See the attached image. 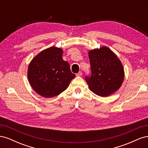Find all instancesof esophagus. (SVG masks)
<instances>
[{
  "mask_svg": "<svg viewBox=\"0 0 148 148\" xmlns=\"http://www.w3.org/2000/svg\"><path fill=\"white\" fill-rule=\"evenodd\" d=\"M76 75H77V77H81V76H82V71H79Z\"/></svg>",
  "mask_w": 148,
  "mask_h": 148,
  "instance_id": "esophagus-1",
  "label": "esophagus"
}]
</instances>
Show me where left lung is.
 <instances>
[{
  "label": "left lung",
  "mask_w": 148,
  "mask_h": 148,
  "mask_svg": "<svg viewBox=\"0 0 148 148\" xmlns=\"http://www.w3.org/2000/svg\"><path fill=\"white\" fill-rule=\"evenodd\" d=\"M91 76L85 80L89 89L101 97H107L122 86L125 71L122 62L115 53L106 46L88 52Z\"/></svg>",
  "instance_id": "left-lung-1"
}]
</instances>
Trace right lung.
<instances>
[{"mask_svg":"<svg viewBox=\"0 0 148 148\" xmlns=\"http://www.w3.org/2000/svg\"><path fill=\"white\" fill-rule=\"evenodd\" d=\"M62 55V49L49 47L36 56L28 65V82L34 90L44 97L60 95L75 77Z\"/></svg>","mask_w":148,"mask_h":148,"instance_id":"1","label":"right lung"}]
</instances>
